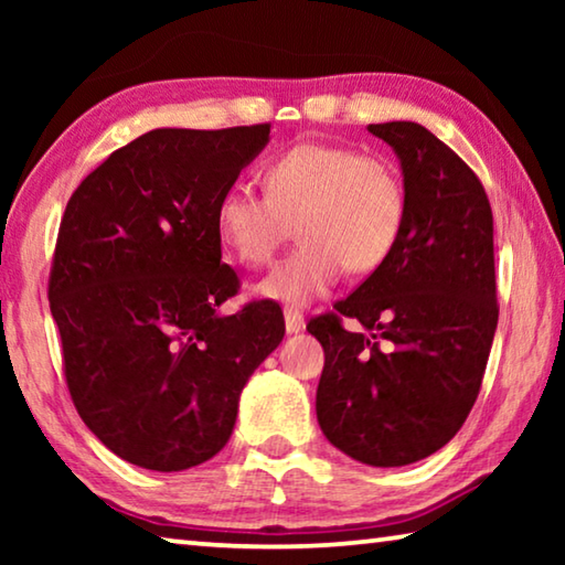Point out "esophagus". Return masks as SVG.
<instances>
[{"label": "esophagus", "mask_w": 565, "mask_h": 565, "mask_svg": "<svg viewBox=\"0 0 565 565\" xmlns=\"http://www.w3.org/2000/svg\"><path fill=\"white\" fill-rule=\"evenodd\" d=\"M284 321H286V331L289 333H299L306 329L303 313L299 309H291V306H286L284 309Z\"/></svg>", "instance_id": "obj_1"}]
</instances>
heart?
<instances>
[{"label":"heart","instance_id":"b5f03b06","mask_svg":"<svg viewBox=\"0 0 565 565\" xmlns=\"http://www.w3.org/2000/svg\"><path fill=\"white\" fill-rule=\"evenodd\" d=\"M266 196L234 186L216 204V232L246 266H262L294 234L299 246L256 284L274 301L309 303L341 269L371 274L384 264L406 224V186L381 154L337 145H299L264 169Z\"/></svg>","mask_w":565,"mask_h":565}]
</instances>
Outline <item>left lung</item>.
<instances>
[{"label": "left lung", "mask_w": 565, "mask_h": 565, "mask_svg": "<svg viewBox=\"0 0 565 565\" xmlns=\"http://www.w3.org/2000/svg\"><path fill=\"white\" fill-rule=\"evenodd\" d=\"M398 157L406 224L394 254L309 321L323 347L317 418L353 461L408 466L444 448L481 391L499 303L493 214L466 161L416 121L369 124ZM364 331L347 332L340 317Z\"/></svg>", "instance_id": "obj_1"}]
</instances>
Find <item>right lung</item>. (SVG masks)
<instances>
[{
	"label": "right lung",
	"instance_id": "right-lung-1",
	"mask_svg": "<svg viewBox=\"0 0 565 565\" xmlns=\"http://www.w3.org/2000/svg\"><path fill=\"white\" fill-rule=\"evenodd\" d=\"M269 124L154 129L66 204L50 276L66 386L99 441L149 471H184L234 431L248 376L284 339L279 303L224 317L216 204L269 145Z\"/></svg>",
	"mask_w": 565,
	"mask_h": 565
}]
</instances>
